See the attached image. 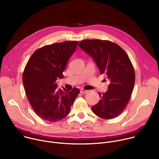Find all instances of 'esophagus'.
<instances>
[{
  "label": "esophagus",
  "mask_w": 159,
  "mask_h": 159,
  "mask_svg": "<svg viewBox=\"0 0 159 159\" xmlns=\"http://www.w3.org/2000/svg\"><path fill=\"white\" fill-rule=\"evenodd\" d=\"M87 92H88V90H81L80 91V93L81 94H85V93H87Z\"/></svg>",
  "instance_id": "esophagus-1"
}]
</instances>
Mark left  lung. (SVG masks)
Returning <instances> with one entry per match:
<instances>
[{"label":"left lung","mask_w":159,"mask_h":159,"mask_svg":"<svg viewBox=\"0 0 159 159\" xmlns=\"http://www.w3.org/2000/svg\"><path fill=\"white\" fill-rule=\"evenodd\" d=\"M78 45L93 58L101 74H105L110 81L108 90L99 93L101 99L92 107V111L102 119L116 118L126 107L135 83V72L128 55L109 41L86 39Z\"/></svg>","instance_id":"8db88e82"}]
</instances>
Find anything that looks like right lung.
Listing matches in <instances>:
<instances>
[{
  "label": "right lung",
  "instance_id": "1",
  "mask_svg": "<svg viewBox=\"0 0 159 159\" xmlns=\"http://www.w3.org/2000/svg\"><path fill=\"white\" fill-rule=\"evenodd\" d=\"M78 41H65L44 46L30 57L23 73V83L34 111L43 120L55 122L69 113L80 90L58 89L57 80L74 53Z\"/></svg>",
  "mask_w": 159,
  "mask_h": 159
}]
</instances>
